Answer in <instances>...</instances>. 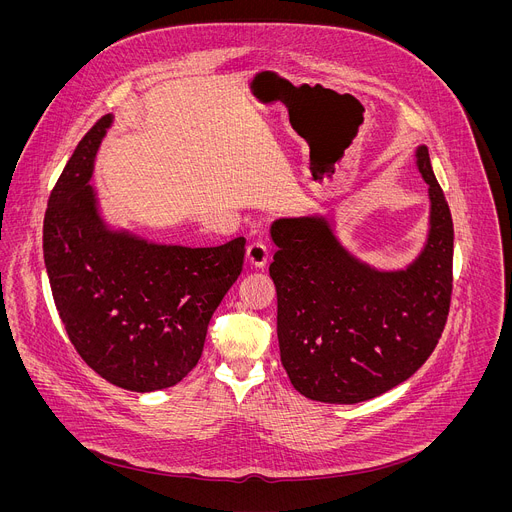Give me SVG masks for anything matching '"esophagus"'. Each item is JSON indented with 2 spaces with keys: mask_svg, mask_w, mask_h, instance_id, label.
Segmentation results:
<instances>
[{
  "mask_svg": "<svg viewBox=\"0 0 512 512\" xmlns=\"http://www.w3.org/2000/svg\"><path fill=\"white\" fill-rule=\"evenodd\" d=\"M245 259H247V263L251 265V267H255V269H263L265 265H267V261H269V249L263 245V243H251L249 247H247V255H245Z\"/></svg>",
  "mask_w": 512,
  "mask_h": 512,
  "instance_id": "esophagus-1",
  "label": "esophagus"
}]
</instances>
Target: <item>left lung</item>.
I'll list each match as a JSON object with an SVG mask.
<instances>
[{
    "label": "left lung",
    "mask_w": 512,
    "mask_h": 512,
    "mask_svg": "<svg viewBox=\"0 0 512 512\" xmlns=\"http://www.w3.org/2000/svg\"><path fill=\"white\" fill-rule=\"evenodd\" d=\"M417 166L429 184L431 229L405 271H377L348 255L324 216L279 218L271 227L281 364L312 401L379 397L407 381L442 338L454 287V223L425 145Z\"/></svg>",
    "instance_id": "left-lung-1"
}]
</instances>
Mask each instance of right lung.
Segmentation results:
<instances>
[{
    "label": "right lung",
    "mask_w": 512,
    "mask_h": 512,
    "mask_svg": "<svg viewBox=\"0 0 512 512\" xmlns=\"http://www.w3.org/2000/svg\"><path fill=\"white\" fill-rule=\"evenodd\" d=\"M111 115L79 141L44 214V263L68 340L127 391L180 383L202 354L208 322L237 281L245 239L221 247L154 245L105 229L89 186Z\"/></svg>",
    "instance_id": "obj_1"
}]
</instances>
